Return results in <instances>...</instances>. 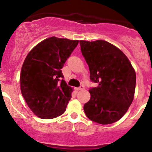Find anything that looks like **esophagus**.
I'll use <instances>...</instances> for the list:
<instances>
[{"label":"esophagus","mask_w":152,"mask_h":152,"mask_svg":"<svg viewBox=\"0 0 152 152\" xmlns=\"http://www.w3.org/2000/svg\"><path fill=\"white\" fill-rule=\"evenodd\" d=\"M83 89H84V86L81 85V86H79V87H76V88H75V90H77V91H79V90H83Z\"/></svg>","instance_id":"obj_1"}]
</instances>
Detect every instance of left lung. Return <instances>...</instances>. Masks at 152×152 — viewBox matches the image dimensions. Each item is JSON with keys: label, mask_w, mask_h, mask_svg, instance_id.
<instances>
[{"label": "left lung", "mask_w": 152, "mask_h": 152, "mask_svg": "<svg viewBox=\"0 0 152 152\" xmlns=\"http://www.w3.org/2000/svg\"><path fill=\"white\" fill-rule=\"evenodd\" d=\"M90 70V99L84 105L90 120L110 124L124 115L134 99L136 74L129 60L120 50L104 40L79 41Z\"/></svg>", "instance_id": "1"}]
</instances>
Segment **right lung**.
<instances>
[{
	"instance_id": "obj_1",
	"label": "right lung",
	"mask_w": 152,
	"mask_h": 152,
	"mask_svg": "<svg viewBox=\"0 0 152 152\" xmlns=\"http://www.w3.org/2000/svg\"><path fill=\"white\" fill-rule=\"evenodd\" d=\"M78 43V40L52 37L27 55L21 69V93L38 117L51 119L65 113L72 88L63 79L61 69Z\"/></svg>"
}]
</instances>
